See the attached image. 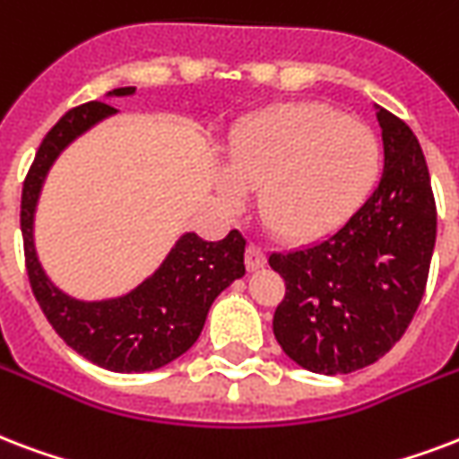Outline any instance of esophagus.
I'll list each match as a JSON object with an SVG mask.
<instances>
[{
    "mask_svg": "<svg viewBox=\"0 0 459 459\" xmlns=\"http://www.w3.org/2000/svg\"><path fill=\"white\" fill-rule=\"evenodd\" d=\"M264 262H267V257H264V250H262L260 245H247V250H245V267L255 272V269L264 267Z\"/></svg>",
    "mask_w": 459,
    "mask_h": 459,
    "instance_id": "1",
    "label": "esophagus"
}]
</instances>
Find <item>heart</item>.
Listing matches in <instances>:
<instances>
[{
  "label": "heart",
  "instance_id": "heart-1",
  "mask_svg": "<svg viewBox=\"0 0 459 459\" xmlns=\"http://www.w3.org/2000/svg\"><path fill=\"white\" fill-rule=\"evenodd\" d=\"M383 168V144L366 122L320 103L272 108L229 146L221 195L240 204L257 192L267 229L291 243L330 236L361 209Z\"/></svg>",
  "mask_w": 459,
  "mask_h": 459
}]
</instances>
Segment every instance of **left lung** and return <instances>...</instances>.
Returning <instances> with one entry per match:
<instances>
[{
    "mask_svg": "<svg viewBox=\"0 0 459 459\" xmlns=\"http://www.w3.org/2000/svg\"><path fill=\"white\" fill-rule=\"evenodd\" d=\"M385 170L361 209L330 238L272 253L286 296L274 337L300 368L339 376L366 368L393 349L424 296L436 202L419 139L376 105Z\"/></svg>",
    "mask_w": 459,
    "mask_h": 459,
    "instance_id": "obj_1",
    "label": "left lung"
}]
</instances>
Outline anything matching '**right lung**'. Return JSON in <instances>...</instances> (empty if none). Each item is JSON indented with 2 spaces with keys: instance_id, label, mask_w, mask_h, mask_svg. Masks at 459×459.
<instances>
[{
  "instance_id": "right-lung-1",
  "label": "right lung",
  "mask_w": 459,
  "mask_h": 459,
  "mask_svg": "<svg viewBox=\"0 0 459 459\" xmlns=\"http://www.w3.org/2000/svg\"><path fill=\"white\" fill-rule=\"evenodd\" d=\"M134 91L125 86L105 98L134 96ZM115 113L108 103H83L48 132L23 183L21 233L30 289L59 337L100 368L146 373L175 361L197 342L216 296L245 274V238L230 230L223 240L209 243L197 233H183L152 276L115 299L82 300L62 291L35 250L38 199L59 153Z\"/></svg>"
}]
</instances>
